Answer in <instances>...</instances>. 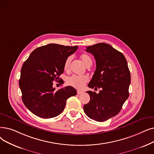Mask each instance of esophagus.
<instances>
[{
    "label": "esophagus",
    "mask_w": 154,
    "mask_h": 154,
    "mask_svg": "<svg viewBox=\"0 0 154 154\" xmlns=\"http://www.w3.org/2000/svg\"><path fill=\"white\" fill-rule=\"evenodd\" d=\"M77 92L78 94H82V93H83V91H81V90H77Z\"/></svg>",
    "instance_id": "1"
}]
</instances>
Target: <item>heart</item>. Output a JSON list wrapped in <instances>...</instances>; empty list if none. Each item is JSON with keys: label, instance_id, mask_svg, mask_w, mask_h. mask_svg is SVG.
Returning a JSON list of instances; mask_svg holds the SVG:
<instances>
[{"label": "heart", "instance_id": "b5f03b06", "mask_svg": "<svg viewBox=\"0 0 154 154\" xmlns=\"http://www.w3.org/2000/svg\"><path fill=\"white\" fill-rule=\"evenodd\" d=\"M80 58H81L82 62L86 66L92 65V60L91 57L89 55L87 54H82L81 56H80ZM72 60V56L69 57L66 59L64 63L65 70H69ZM88 81H89V79L87 76H85V75L79 76L76 75H73L67 79L66 82H67L69 85L71 86L74 87V88L77 89H81L85 85V84L88 82Z\"/></svg>", "mask_w": 154, "mask_h": 154}]
</instances>
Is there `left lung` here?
<instances>
[{
    "instance_id": "1",
    "label": "left lung",
    "mask_w": 154,
    "mask_h": 154,
    "mask_svg": "<svg viewBox=\"0 0 154 154\" xmlns=\"http://www.w3.org/2000/svg\"><path fill=\"white\" fill-rule=\"evenodd\" d=\"M94 56L96 69L88 84L99 93L89 91L90 101L84 106L86 115L96 122H104L118 115L129 96L130 72L123 53L107 43L88 46Z\"/></svg>"
}]
</instances>
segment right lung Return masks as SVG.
Here are the masks:
<instances>
[{"mask_svg":"<svg viewBox=\"0 0 154 154\" xmlns=\"http://www.w3.org/2000/svg\"><path fill=\"white\" fill-rule=\"evenodd\" d=\"M77 48L53 43L40 46L23 63L19 84L24 105L34 115L54 118L63 111L67 99L77 94L71 86L55 91L53 82L63 73L66 59Z\"/></svg>","mask_w":154,"mask_h":154,"instance_id":"add662e5","label":"right lung"}]
</instances>
